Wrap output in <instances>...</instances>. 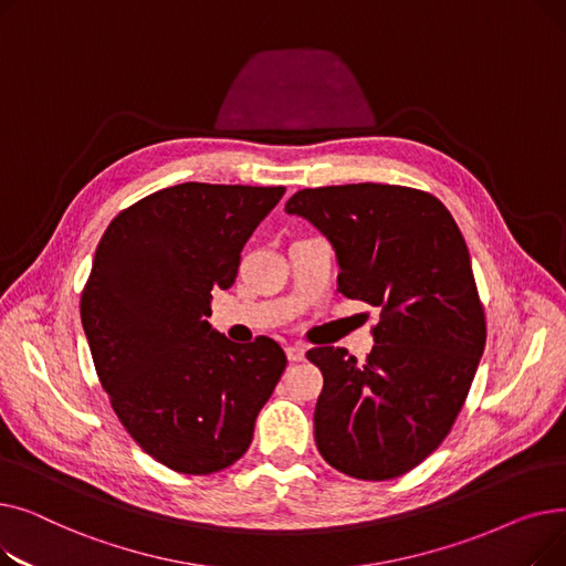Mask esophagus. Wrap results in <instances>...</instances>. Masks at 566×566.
Masks as SVG:
<instances>
[{"label":"esophagus","instance_id":"34e87169","mask_svg":"<svg viewBox=\"0 0 566 566\" xmlns=\"http://www.w3.org/2000/svg\"><path fill=\"white\" fill-rule=\"evenodd\" d=\"M305 353H307V348L305 346H286V358L291 360V363H303L305 360Z\"/></svg>","mask_w":566,"mask_h":566}]
</instances>
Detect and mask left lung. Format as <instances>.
<instances>
[{"label":"left lung","mask_w":566,"mask_h":566,"mask_svg":"<svg viewBox=\"0 0 566 566\" xmlns=\"http://www.w3.org/2000/svg\"><path fill=\"white\" fill-rule=\"evenodd\" d=\"M286 213L331 241L337 291L380 310L365 363L339 346L307 350L323 374L316 448L348 478L395 480L452 431L484 353L468 245L440 199L403 186L305 188Z\"/></svg>","instance_id":"left-lung-1"}]
</instances>
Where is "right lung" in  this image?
<instances>
[{"label":"right lung","instance_id":"add662e5","mask_svg":"<svg viewBox=\"0 0 566 566\" xmlns=\"http://www.w3.org/2000/svg\"><path fill=\"white\" fill-rule=\"evenodd\" d=\"M284 186L181 184L128 206L105 229L80 316L103 390L139 448L169 470L211 474L241 459L286 367L271 337L211 331V291Z\"/></svg>","mask_w":566,"mask_h":566}]
</instances>
